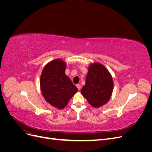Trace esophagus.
<instances>
[{"instance_id":"obj_1","label":"esophagus","mask_w":152,"mask_h":152,"mask_svg":"<svg viewBox=\"0 0 152 152\" xmlns=\"http://www.w3.org/2000/svg\"><path fill=\"white\" fill-rule=\"evenodd\" d=\"M77 87L78 88V90L79 91H80V89H81V86H80V84H77Z\"/></svg>"}]
</instances>
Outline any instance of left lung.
<instances>
[{"mask_svg":"<svg viewBox=\"0 0 152 152\" xmlns=\"http://www.w3.org/2000/svg\"><path fill=\"white\" fill-rule=\"evenodd\" d=\"M113 83L109 72L102 64H91L89 67L86 84L81 93L91 105L98 108L108 102L112 94Z\"/></svg>","mask_w":152,"mask_h":152,"instance_id":"left-lung-1","label":"left lung"}]
</instances>
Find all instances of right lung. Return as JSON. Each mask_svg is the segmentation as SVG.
Returning <instances> with one entry per match:
<instances>
[{"instance_id": "right-lung-1", "label": "right lung", "mask_w": 152, "mask_h": 152, "mask_svg": "<svg viewBox=\"0 0 152 152\" xmlns=\"http://www.w3.org/2000/svg\"><path fill=\"white\" fill-rule=\"evenodd\" d=\"M66 63L57 59L45 66L40 76V88L46 102L62 109L78 89L65 75Z\"/></svg>"}]
</instances>
